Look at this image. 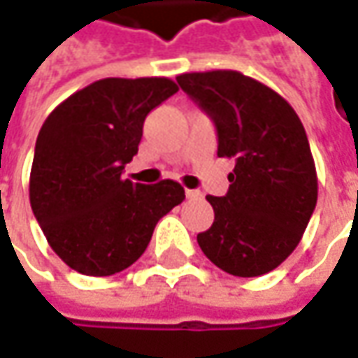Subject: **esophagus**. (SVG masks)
I'll use <instances>...</instances> for the list:
<instances>
[{
    "label": "esophagus",
    "mask_w": 358,
    "mask_h": 358,
    "mask_svg": "<svg viewBox=\"0 0 358 358\" xmlns=\"http://www.w3.org/2000/svg\"><path fill=\"white\" fill-rule=\"evenodd\" d=\"M186 196H188L189 199H198L201 198V192H199V189H186Z\"/></svg>",
    "instance_id": "34e87169"
}]
</instances>
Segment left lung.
Listing matches in <instances>:
<instances>
[{"label": "left lung", "instance_id": "left-lung-1", "mask_svg": "<svg viewBox=\"0 0 358 358\" xmlns=\"http://www.w3.org/2000/svg\"><path fill=\"white\" fill-rule=\"evenodd\" d=\"M176 80L213 119L217 157L235 159L229 192L208 196L215 217L198 235L199 249L233 276L274 271L298 247L317 203L315 162L298 113L278 92L237 70Z\"/></svg>", "mask_w": 358, "mask_h": 358}]
</instances>
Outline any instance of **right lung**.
Instances as JSON below:
<instances>
[{
  "instance_id": "1",
  "label": "right lung",
  "mask_w": 358,
  "mask_h": 358,
  "mask_svg": "<svg viewBox=\"0 0 358 358\" xmlns=\"http://www.w3.org/2000/svg\"><path fill=\"white\" fill-rule=\"evenodd\" d=\"M176 92L170 78H103L66 97L43 123L29 199L50 249L72 271H125L160 217L186 198L174 180L145 186L121 176L148 111Z\"/></svg>"
}]
</instances>
